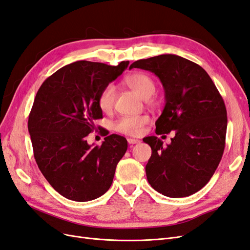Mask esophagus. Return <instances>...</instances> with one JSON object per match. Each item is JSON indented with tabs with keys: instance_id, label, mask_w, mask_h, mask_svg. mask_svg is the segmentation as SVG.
<instances>
[{
	"instance_id": "34e87169",
	"label": "esophagus",
	"mask_w": 250,
	"mask_h": 250,
	"mask_svg": "<svg viewBox=\"0 0 250 250\" xmlns=\"http://www.w3.org/2000/svg\"><path fill=\"white\" fill-rule=\"evenodd\" d=\"M127 141H128V143L130 144V145H133V144H138V143H140V141H139V140H137V139H131V138L127 139Z\"/></svg>"
}]
</instances>
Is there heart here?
<instances>
[{
	"label": "heart",
	"mask_w": 250,
	"mask_h": 250,
	"mask_svg": "<svg viewBox=\"0 0 250 250\" xmlns=\"http://www.w3.org/2000/svg\"><path fill=\"white\" fill-rule=\"evenodd\" d=\"M125 84L137 93L142 99L148 100L155 93V82L147 73L135 72L125 78ZM116 101V88L112 84L105 85L98 97V105L102 111L109 112ZM146 116L122 117L116 121L115 130L126 135H138L143 130V127L148 123Z\"/></svg>",
	"instance_id": "b5f03b06"
}]
</instances>
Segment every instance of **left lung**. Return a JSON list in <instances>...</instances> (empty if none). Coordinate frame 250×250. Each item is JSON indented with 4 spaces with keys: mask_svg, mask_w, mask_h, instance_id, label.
Segmentation results:
<instances>
[{
    "mask_svg": "<svg viewBox=\"0 0 250 250\" xmlns=\"http://www.w3.org/2000/svg\"><path fill=\"white\" fill-rule=\"evenodd\" d=\"M132 67L154 73L163 83L166 105L156 134L175 130L167 147L154 135L143 140L152 149L148 183L171 198L198 192L214 175L225 147L228 116L220 93L200 65L177 55L137 60Z\"/></svg>",
    "mask_w": 250,
    "mask_h": 250,
    "instance_id": "1",
    "label": "left lung"
}]
</instances>
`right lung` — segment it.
<instances>
[{"label": "right lung", "mask_w": 250, "mask_h": 250, "mask_svg": "<svg viewBox=\"0 0 250 250\" xmlns=\"http://www.w3.org/2000/svg\"><path fill=\"white\" fill-rule=\"evenodd\" d=\"M128 64L70 63L44 80L35 96L28 120L34 158L48 183L67 199H96L112 184L127 150L126 139L110 134L101 146L92 147L86 137L96 128L95 121L102 118L98 105L102 88Z\"/></svg>", "instance_id": "right-lung-1"}]
</instances>
